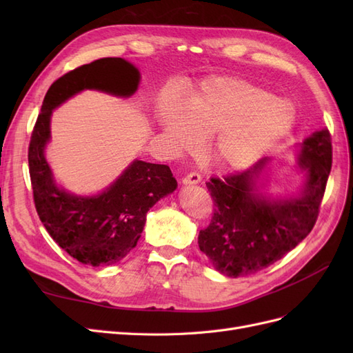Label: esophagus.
Segmentation results:
<instances>
[{
	"instance_id": "esophagus-1",
	"label": "esophagus",
	"mask_w": 353,
	"mask_h": 353,
	"mask_svg": "<svg viewBox=\"0 0 353 353\" xmlns=\"http://www.w3.org/2000/svg\"><path fill=\"white\" fill-rule=\"evenodd\" d=\"M200 179H201V176L199 172H190L188 175H185L183 178V183L184 184H197V183H200Z\"/></svg>"
}]
</instances>
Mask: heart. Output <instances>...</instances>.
Returning <instances> with one entry per match:
<instances>
[{
    "instance_id": "b5f03b06",
    "label": "heart",
    "mask_w": 353,
    "mask_h": 353,
    "mask_svg": "<svg viewBox=\"0 0 353 353\" xmlns=\"http://www.w3.org/2000/svg\"><path fill=\"white\" fill-rule=\"evenodd\" d=\"M294 121L290 103L249 81L212 78L185 95L183 108H165V135L179 150L208 138L209 157L219 166L243 168L287 132Z\"/></svg>"
}]
</instances>
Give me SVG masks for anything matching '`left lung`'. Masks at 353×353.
Returning <instances> with one entry per match:
<instances>
[{"label":"left lung","mask_w":353,"mask_h":353,"mask_svg":"<svg viewBox=\"0 0 353 353\" xmlns=\"http://www.w3.org/2000/svg\"><path fill=\"white\" fill-rule=\"evenodd\" d=\"M331 162V135L321 130L301 145L297 165L307 178L296 199L275 201L253 193L265 160L244 172L212 176L206 187L215 208L210 223L199 232V248L213 268L237 279L268 268L294 249L318 219Z\"/></svg>","instance_id":"left-lung-1"}]
</instances>
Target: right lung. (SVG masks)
Segmentation results:
<instances>
[{"label":"right lung","mask_w":353,"mask_h":353,"mask_svg":"<svg viewBox=\"0 0 353 353\" xmlns=\"http://www.w3.org/2000/svg\"><path fill=\"white\" fill-rule=\"evenodd\" d=\"M140 73L121 57L94 60L51 83L37 117L28 148L35 209L60 248L83 265L108 266L122 261L140 240L145 215L156 201L172 193L176 181L169 166L134 160L101 194L79 197L60 190L44 157L50 140V116L82 90H100L130 97Z\"/></svg>","instance_id":"1"}]
</instances>
